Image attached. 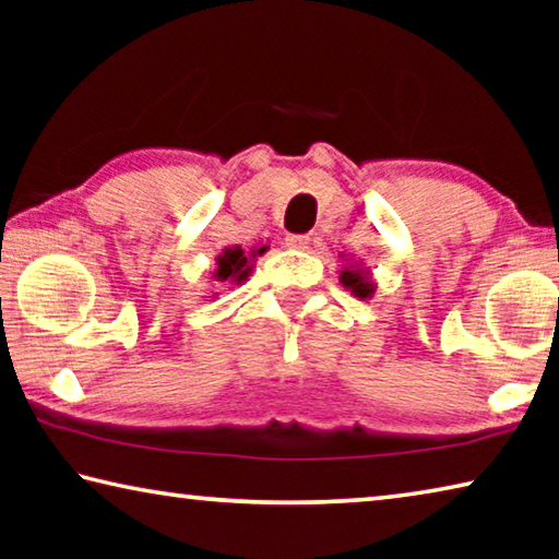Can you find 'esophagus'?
<instances>
[{"label":"esophagus","mask_w":559,"mask_h":559,"mask_svg":"<svg viewBox=\"0 0 559 559\" xmlns=\"http://www.w3.org/2000/svg\"><path fill=\"white\" fill-rule=\"evenodd\" d=\"M308 243H310V236H306V234H288L286 236V246L293 251H306Z\"/></svg>","instance_id":"esophagus-1"}]
</instances>
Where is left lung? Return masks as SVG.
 I'll return each mask as SVG.
<instances>
[{"label": "left lung", "mask_w": 559, "mask_h": 559, "mask_svg": "<svg viewBox=\"0 0 559 559\" xmlns=\"http://www.w3.org/2000/svg\"><path fill=\"white\" fill-rule=\"evenodd\" d=\"M340 283L359 300H370L377 290L372 271L370 266H365L362 261H347L343 271H340Z\"/></svg>", "instance_id": "1"}]
</instances>
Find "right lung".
<instances>
[{
  "label": "right lung",
  "instance_id": "right-lung-1",
  "mask_svg": "<svg viewBox=\"0 0 559 559\" xmlns=\"http://www.w3.org/2000/svg\"><path fill=\"white\" fill-rule=\"evenodd\" d=\"M269 246H261V249H251L246 253L239 243L236 246H224L219 257H216V266L212 271V278L226 283V286H241V283L249 281L253 273V261L261 253H266Z\"/></svg>",
  "mask_w": 559,
  "mask_h": 559
}]
</instances>
